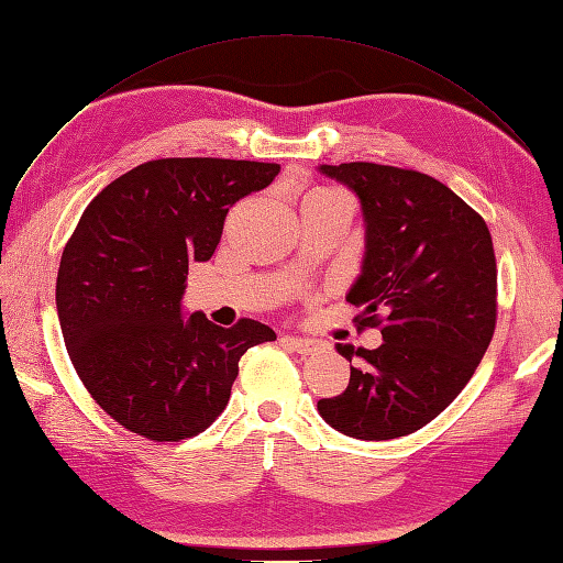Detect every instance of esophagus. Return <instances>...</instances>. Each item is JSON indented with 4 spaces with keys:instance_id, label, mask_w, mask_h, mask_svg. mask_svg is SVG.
I'll return each mask as SVG.
<instances>
[{
    "instance_id": "1",
    "label": "esophagus",
    "mask_w": 563,
    "mask_h": 563,
    "mask_svg": "<svg viewBox=\"0 0 563 563\" xmlns=\"http://www.w3.org/2000/svg\"><path fill=\"white\" fill-rule=\"evenodd\" d=\"M290 347L297 352V354H313L316 350H319V342L311 340V338H297V335H285L283 338Z\"/></svg>"
}]
</instances>
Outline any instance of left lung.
<instances>
[{
  "label": "left lung",
  "instance_id": "8db88e82",
  "mask_svg": "<svg viewBox=\"0 0 563 563\" xmlns=\"http://www.w3.org/2000/svg\"><path fill=\"white\" fill-rule=\"evenodd\" d=\"M323 176L358 197L366 252L347 301L358 325H383L378 350H335L363 364L347 390L319 399L321 419L356 440H395L464 390L495 333L497 264L485 221L419 170L352 162Z\"/></svg>",
  "mask_w": 563,
  "mask_h": 563
}]
</instances>
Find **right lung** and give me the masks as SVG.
Here are the masks:
<instances>
[{"label": "right lung", "instance_id": "add662e5", "mask_svg": "<svg viewBox=\"0 0 563 563\" xmlns=\"http://www.w3.org/2000/svg\"><path fill=\"white\" fill-rule=\"evenodd\" d=\"M278 164L158 158L109 183L82 211L56 276L70 362L113 421L154 442L209 428L240 356L276 340L264 323L233 328L187 313V268L209 262L228 209L278 176Z\"/></svg>", "mask_w": 563, "mask_h": 563}]
</instances>
